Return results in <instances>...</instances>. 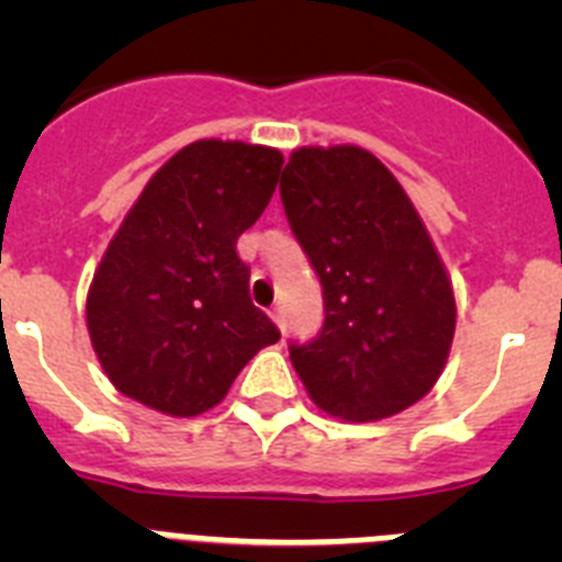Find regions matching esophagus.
<instances>
[{"label": "esophagus", "instance_id": "esophagus-1", "mask_svg": "<svg viewBox=\"0 0 562 562\" xmlns=\"http://www.w3.org/2000/svg\"><path fill=\"white\" fill-rule=\"evenodd\" d=\"M270 317H272V321H276V326H278V329H281V335H284V331H286L284 310H281V306H276V310H272V312H270Z\"/></svg>", "mask_w": 562, "mask_h": 562}]
</instances>
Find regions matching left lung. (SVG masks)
Segmentation results:
<instances>
[{"label":"left lung","instance_id":"8db88e82","mask_svg":"<svg viewBox=\"0 0 562 562\" xmlns=\"http://www.w3.org/2000/svg\"><path fill=\"white\" fill-rule=\"evenodd\" d=\"M281 202L324 284V329L290 346L310 400L342 422L416 405L448 366L456 292L405 188L366 148L301 146Z\"/></svg>","mask_w":562,"mask_h":562}]
</instances>
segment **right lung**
Wrapping results in <instances>:
<instances>
[{"label":"right lung","mask_w":562,"mask_h":562,"mask_svg":"<svg viewBox=\"0 0 562 562\" xmlns=\"http://www.w3.org/2000/svg\"><path fill=\"white\" fill-rule=\"evenodd\" d=\"M281 166L270 146L188 143L128 207L87 292L89 340L123 396L200 416L278 342L252 306L236 238L270 205Z\"/></svg>","instance_id":"right-lung-1"}]
</instances>
